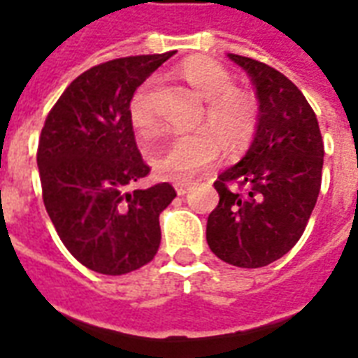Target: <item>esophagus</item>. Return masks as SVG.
<instances>
[{"label": "esophagus", "mask_w": 358, "mask_h": 358, "mask_svg": "<svg viewBox=\"0 0 358 358\" xmlns=\"http://www.w3.org/2000/svg\"><path fill=\"white\" fill-rule=\"evenodd\" d=\"M176 190H177V194H179V196H185L190 190V185H189V182H177Z\"/></svg>", "instance_id": "esophagus-1"}]
</instances>
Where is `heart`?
I'll list each match as a JSON object with an SVG mask.
<instances>
[{
    "label": "heart",
    "mask_w": 358,
    "mask_h": 358,
    "mask_svg": "<svg viewBox=\"0 0 358 358\" xmlns=\"http://www.w3.org/2000/svg\"><path fill=\"white\" fill-rule=\"evenodd\" d=\"M179 75L206 99V115L201 124L213 131H198L173 139L152 158V169L158 177L168 181L187 182L203 169L211 168L222 155V147L240 150L251 143L259 124V106L251 94L234 88V79L227 67L219 62L196 56L179 67ZM155 79L141 83L131 94L128 103V118L134 131L141 139L158 134V120L152 109Z\"/></svg>",
    "instance_id": "b5f03b06"
}]
</instances>
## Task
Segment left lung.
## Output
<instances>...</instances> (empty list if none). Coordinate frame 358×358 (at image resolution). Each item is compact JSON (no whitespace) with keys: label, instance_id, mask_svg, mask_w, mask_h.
<instances>
[{"label":"left lung","instance_id":"8db88e82","mask_svg":"<svg viewBox=\"0 0 358 358\" xmlns=\"http://www.w3.org/2000/svg\"><path fill=\"white\" fill-rule=\"evenodd\" d=\"M228 58L251 77L259 124L245 157L213 182L219 206L206 238L228 264L262 268L291 251L306 230L321 190L324 145L315 113L292 80L247 56Z\"/></svg>","mask_w":358,"mask_h":358}]
</instances>
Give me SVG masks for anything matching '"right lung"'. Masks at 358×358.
Masks as SVG:
<instances>
[{
  "label": "right lung",
  "mask_w": 358,
  "mask_h": 358,
  "mask_svg": "<svg viewBox=\"0 0 358 358\" xmlns=\"http://www.w3.org/2000/svg\"><path fill=\"white\" fill-rule=\"evenodd\" d=\"M173 55L128 56L90 67L45 120L37 147L43 201L62 243L88 270L122 275L158 251V217L177 194L169 182L128 190L150 171L136 145L128 103Z\"/></svg>",
  "instance_id": "right-lung-1"
}]
</instances>
